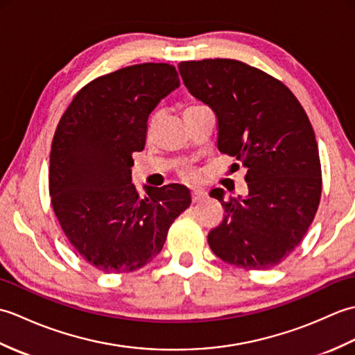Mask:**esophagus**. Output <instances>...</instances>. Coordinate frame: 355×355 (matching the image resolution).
Returning <instances> with one entry per match:
<instances>
[{"label":"esophagus","instance_id":"esophagus-1","mask_svg":"<svg viewBox=\"0 0 355 355\" xmlns=\"http://www.w3.org/2000/svg\"><path fill=\"white\" fill-rule=\"evenodd\" d=\"M191 195H192V201L193 202H200V201H202L205 200L207 195H206V192H202V191H200V189H193L192 192H191Z\"/></svg>","mask_w":355,"mask_h":355}]
</instances>
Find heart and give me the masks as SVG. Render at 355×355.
Segmentation results:
<instances>
[{
  "label": "heart",
  "instance_id": "heart-1",
  "mask_svg": "<svg viewBox=\"0 0 355 355\" xmlns=\"http://www.w3.org/2000/svg\"><path fill=\"white\" fill-rule=\"evenodd\" d=\"M191 107H193V105H189V107H186V108H191ZM182 175H183L184 178H193V172H191V171H183Z\"/></svg>",
  "mask_w": 355,
  "mask_h": 355
}]
</instances>
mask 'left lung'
Instances as JSON below:
<instances>
[{
  "instance_id": "left-lung-1",
  "label": "left lung",
  "mask_w": 355,
  "mask_h": 355,
  "mask_svg": "<svg viewBox=\"0 0 355 355\" xmlns=\"http://www.w3.org/2000/svg\"><path fill=\"white\" fill-rule=\"evenodd\" d=\"M178 70L189 93L216 114L218 149L247 169L245 198L210 191L225 214L209 232V245L232 266L276 267L300 244L320 202L310 119L281 80L235 59L186 61Z\"/></svg>"
}]
</instances>
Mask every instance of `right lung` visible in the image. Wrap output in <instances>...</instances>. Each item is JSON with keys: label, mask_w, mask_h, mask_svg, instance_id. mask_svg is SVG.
<instances>
[{"label": "right lung", "mask_w": 355, "mask_h": 355, "mask_svg": "<svg viewBox=\"0 0 355 355\" xmlns=\"http://www.w3.org/2000/svg\"><path fill=\"white\" fill-rule=\"evenodd\" d=\"M180 85L175 67L137 64L96 78L73 97L51 143V206L71 245L103 273H130L162 252L171 224L191 206L183 184L131 183L132 153L148 117Z\"/></svg>", "instance_id": "right-lung-1"}]
</instances>
